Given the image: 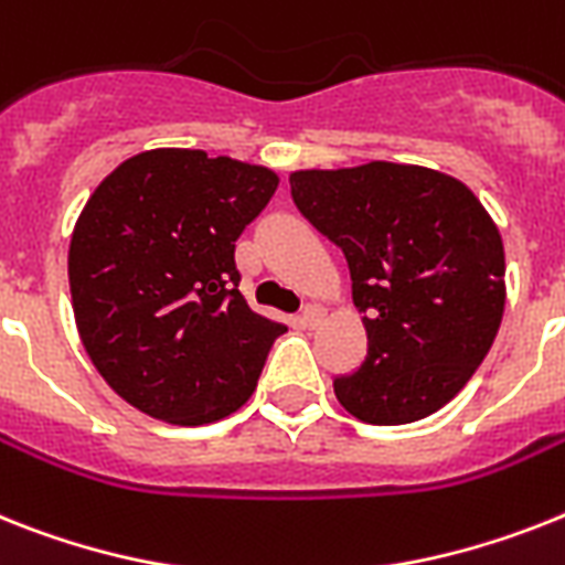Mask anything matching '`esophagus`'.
I'll return each instance as SVG.
<instances>
[{"instance_id":"34e87169","label":"esophagus","mask_w":565,"mask_h":565,"mask_svg":"<svg viewBox=\"0 0 565 565\" xmlns=\"http://www.w3.org/2000/svg\"><path fill=\"white\" fill-rule=\"evenodd\" d=\"M301 321H305V327H319L321 321H324V307H319V305H310V307H305V312H301Z\"/></svg>"}]
</instances>
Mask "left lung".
Instances as JSON below:
<instances>
[{"label": "left lung", "mask_w": 565, "mask_h": 565, "mask_svg": "<svg viewBox=\"0 0 565 565\" xmlns=\"http://www.w3.org/2000/svg\"><path fill=\"white\" fill-rule=\"evenodd\" d=\"M292 201L341 246L367 355L333 382L367 425L425 419L466 387L505 310V253L477 194L451 174L371 160L290 174Z\"/></svg>", "instance_id": "obj_1"}]
</instances>
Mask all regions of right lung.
<instances>
[{
    "instance_id": "obj_1",
    "label": "right lung",
    "mask_w": 565,
    "mask_h": 565,
    "mask_svg": "<svg viewBox=\"0 0 565 565\" xmlns=\"http://www.w3.org/2000/svg\"><path fill=\"white\" fill-rule=\"evenodd\" d=\"M267 166L149 149L92 192L68 246L79 339L117 396L169 425L235 414L287 330L241 296L235 241L269 203Z\"/></svg>"
}]
</instances>
